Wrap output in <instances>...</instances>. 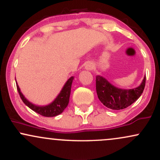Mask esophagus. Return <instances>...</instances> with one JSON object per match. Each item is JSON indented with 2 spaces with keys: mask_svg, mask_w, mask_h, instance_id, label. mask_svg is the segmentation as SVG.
<instances>
[{
  "mask_svg": "<svg viewBox=\"0 0 160 160\" xmlns=\"http://www.w3.org/2000/svg\"><path fill=\"white\" fill-rule=\"evenodd\" d=\"M85 68L86 70H92L93 68V65L92 63H87L85 66Z\"/></svg>",
  "mask_w": 160,
  "mask_h": 160,
  "instance_id": "34e87169",
  "label": "esophagus"
}]
</instances>
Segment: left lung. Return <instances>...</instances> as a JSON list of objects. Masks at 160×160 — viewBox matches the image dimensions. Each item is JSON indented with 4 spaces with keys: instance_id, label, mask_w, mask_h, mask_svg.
Wrapping results in <instances>:
<instances>
[{
    "instance_id": "left-lung-1",
    "label": "left lung",
    "mask_w": 160,
    "mask_h": 160,
    "mask_svg": "<svg viewBox=\"0 0 160 160\" xmlns=\"http://www.w3.org/2000/svg\"><path fill=\"white\" fill-rule=\"evenodd\" d=\"M96 92L98 99L104 106L112 110H122L138 99L144 89L146 76L136 88L120 89L114 86L100 75L96 76Z\"/></svg>"
}]
</instances>
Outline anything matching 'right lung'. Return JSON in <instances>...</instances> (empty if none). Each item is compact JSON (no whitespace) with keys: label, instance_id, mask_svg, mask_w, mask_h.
<instances>
[{"label":"right lung","instance_id":"1","mask_svg":"<svg viewBox=\"0 0 160 160\" xmlns=\"http://www.w3.org/2000/svg\"><path fill=\"white\" fill-rule=\"evenodd\" d=\"M73 80H74V77H71V78L67 80V82H65L63 88L62 89L61 92H59V94L57 95V97L54 99V101L51 102L50 104H47V105L43 106L36 105V104L29 102V101L24 96L22 93L21 92L19 85L17 84V82H16V87H17V90L19 92L20 98H22V102L26 104L28 107L31 108L32 111H35L36 113L43 116V117H56V116L62 113V112L64 111V110L67 108L69 102L71 85H72Z\"/></svg>","mask_w":160,"mask_h":160}]
</instances>
